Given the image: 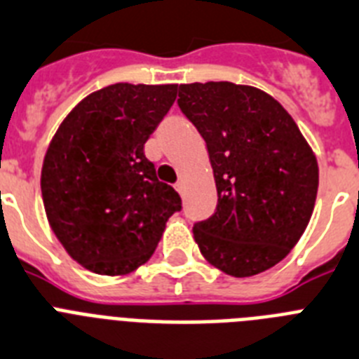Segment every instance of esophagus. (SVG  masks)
<instances>
[{"label": "esophagus", "mask_w": 359, "mask_h": 359, "mask_svg": "<svg viewBox=\"0 0 359 359\" xmlns=\"http://www.w3.org/2000/svg\"><path fill=\"white\" fill-rule=\"evenodd\" d=\"M175 189L180 193V195H182V193H184V182H182V180H179V182L175 184Z\"/></svg>", "instance_id": "1"}]
</instances>
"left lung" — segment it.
<instances>
[{
  "mask_svg": "<svg viewBox=\"0 0 359 359\" xmlns=\"http://www.w3.org/2000/svg\"><path fill=\"white\" fill-rule=\"evenodd\" d=\"M179 106L208 146L217 210L193 226L211 266L245 278L291 253L318 193V162L291 115L255 86L180 85Z\"/></svg>",
  "mask_w": 359,
  "mask_h": 359,
  "instance_id": "left-lung-1",
  "label": "left lung"
}]
</instances>
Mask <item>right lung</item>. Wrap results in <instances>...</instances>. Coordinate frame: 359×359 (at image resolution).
I'll return each mask as SVG.
<instances>
[{
  "instance_id": "obj_1",
  "label": "right lung",
  "mask_w": 359,
  "mask_h": 359,
  "mask_svg": "<svg viewBox=\"0 0 359 359\" xmlns=\"http://www.w3.org/2000/svg\"><path fill=\"white\" fill-rule=\"evenodd\" d=\"M177 86L117 83L97 90L50 141L41 170L46 218L67 253L92 273L117 276L146 264L168 218L182 208L144 155Z\"/></svg>"
}]
</instances>
